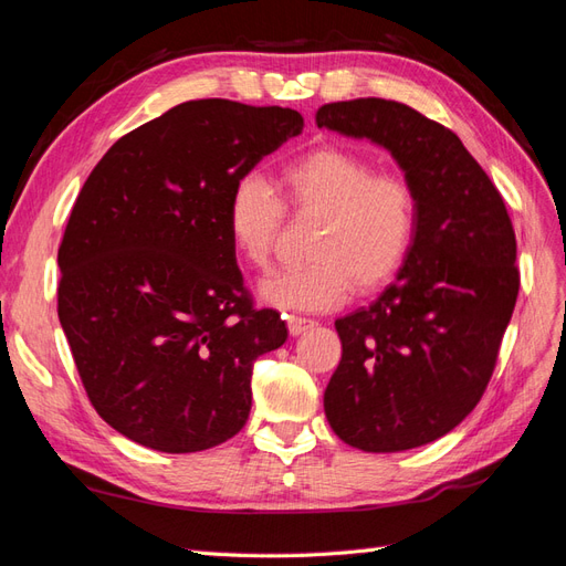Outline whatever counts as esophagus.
Segmentation results:
<instances>
[{"label": "esophagus", "instance_id": "esophagus-1", "mask_svg": "<svg viewBox=\"0 0 566 566\" xmlns=\"http://www.w3.org/2000/svg\"><path fill=\"white\" fill-rule=\"evenodd\" d=\"M286 319V327H289V334L292 336H298V334H305L308 329L315 327V319L311 317H301V315H284Z\"/></svg>", "mask_w": 566, "mask_h": 566}]
</instances>
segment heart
Masks as SVG:
<instances>
[{
  "label": "heart",
  "mask_w": 566,
  "mask_h": 566,
  "mask_svg": "<svg viewBox=\"0 0 566 566\" xmlns=\"http://www.w3.org/2000/svg\"><path fill=\"white\" fill-rule=\"evenodd\" d=\"M282 197L265 177L249 172L228 199V234L241 261L265 270L277 247L286 208L319 218L308 265L272 274L261 296L280 311H332L355 289L373 294L408 261L417 232V197L398 175L342 147H319L282 168Z\"/></svg>",
  "instance_id": "b5f03b06"
}]
</instances>
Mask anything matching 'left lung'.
Instances as JSON below:
<instances>
[{"instance_id":"8db88e82","label":"left lung","mask_w":566,"mask_h":566,"mask_svg":"<svg viewBox=\"0 0 566 566\" xmlns=\"http://www.w3.org/2000/svg\"><path fill=\"white\" fill-rule=\"evenodd\" d=\"M315 120L389 149L417 197V232L396 282L336 319L344 350L325 415L365 453L431 443L486 391L520 294L505 201L453 130L406 104L334 102Z\"/></svg>"}]
</instances>
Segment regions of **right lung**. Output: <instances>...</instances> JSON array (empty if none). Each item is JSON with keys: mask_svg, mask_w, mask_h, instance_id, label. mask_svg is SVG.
<instances>
[{"mask_svg": "<svg viewBox=\"0 0 566 566\" xmlns=\"http://www.w3.org/2000/svg\"><path fill=\"white\" fill-rule=\"evenodd\" d=\"M298 111L197 99L120 137L80 189L59 247V319L104 422L160 453L247 424L253 363L286 342L255 308L228 234L241 175L301 135Z\"/></svg>", "mask_w": 566, "mask_h": 566, "instance_id": "right-lung-1", "label": "right lung"}]
</instances>
